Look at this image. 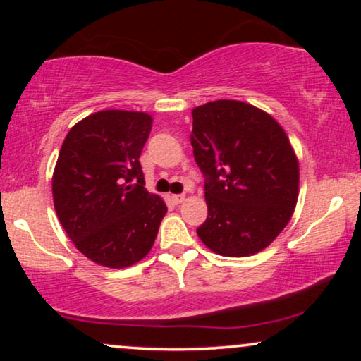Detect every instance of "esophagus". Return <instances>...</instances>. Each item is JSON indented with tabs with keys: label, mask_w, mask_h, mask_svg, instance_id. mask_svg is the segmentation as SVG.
<instances>
[{
	"label": "esophagus",
	"mask_w": 361,
	"mask_h": 361,
	"mask_svg": "<svg viewBox=\"0 0 361 361\" xmlns=\"http://www.w3.org/2000/svg\"><path fill=\"white\" fill-rule=\"evenodd\" d=\"M171 199H172V200H174V202H176V204H182V202H184V200H185V195H184V194H176V195H172V197H171Z\"/></svg>",
	"instance_id": "34e87169"
}]
</instances>
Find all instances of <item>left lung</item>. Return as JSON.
<instances>
[{"mask_svg":"<svg viewBox=\"0 0 361 361\" xmlns=\"http://www.w3.org/2000/svg\"><path fill=\"white\" fill-rule=\"evenodd\" d=\"M190 145L205 174L209 215L197 228L207 248L228 258L264 250L286 228L299 195V161L269 113L238 100L192 110Z\"/></svg>","mask_w":361,"mask_h":361,"instance_id":"8db88e82","label":"left lung"}]
</instances>
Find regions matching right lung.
I'll return each instance as SVG.
<instances>
[{"label":"right lung","instance_id":"right-lung-1","mask_svg":"<svg viewBox=\"0 0 361 361\" xmlns=\"http://www.w3.org/2000/svg\"><path fill=\"white\" fill-rule=\"evenodd\" d=\"M151 128L145 111H97L71 128L59 152L54 209L75 248L100 266L123 269L145 258L167 212L142 187Z\"/></svg>","mask_w":361,"mask_h":361}]
</instances>
